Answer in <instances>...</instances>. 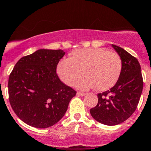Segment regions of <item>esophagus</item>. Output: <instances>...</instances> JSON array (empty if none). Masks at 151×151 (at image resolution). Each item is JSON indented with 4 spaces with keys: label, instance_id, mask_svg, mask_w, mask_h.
I'll use <instances>...</instances> for the list:
<instances>
[{
    "label": "esophagus",
    "instance_id": "obj_1",
    "mask_svg": "<svg viewBox=\"0 0 151 151\" xmlns=\"http://www.w3.org/2000/svg\"><path fill=\"white\" fill-rule=\"evenodd\" d=\"M77 95H78V96H84V95H86V94H85V93H84V92H78L77 93Z\"/></svg>",
    "mask_w": 151,
    "mask_h": 151
}]
</instances>
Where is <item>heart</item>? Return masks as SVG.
I'll return each instance as SVG.
<instances>
[{
	"label": "heart",
	"instance_id": "b5f03b06",
	"mask_svg": "<svg viewBox=\"0 0 151 151\" xmlns=\"http://www.w3.org/2000/svg\"><path fill=\"white\" fill-rule=\"evenodd\" d=\"M122 60L116 52L103 48L81 49L72 52L69 60H63L56 67L59 78L71 86L78 78L76 86L87 90L95 87L106 91L116 84L122 71Z\"/></svg>",
	"mask_w": 151,
	"mask_h": 151
}]
</instances>
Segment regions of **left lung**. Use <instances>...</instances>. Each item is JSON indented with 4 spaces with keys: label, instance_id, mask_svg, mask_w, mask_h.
Instances as JSON below:
<instances>
[{
    "label": "left lung",
    "instance_id": "left-lung-1",
    "mask_svg": "<svg viewBox=\"0 0 151 151\" xmlns=\"http://www.w3.org/2000/svg\"><path fill=\"white\" fill-rule=\"evenodd\" d=\"M111 46L122 60L121 74L110 90L98 94L99 102L90 109L93 118L107 126L120 124L133 115L143 87L141 67L137 59L122 48Z\"/></svg>",
    "mask_w": 151,
    "mask_h": 151
}]
</instances>
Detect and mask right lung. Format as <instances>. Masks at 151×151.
Segmentation results:
<instances>
[{
  "instance_id": "add662e5",
  "label": "right lung",
  "mask_w": 151,
  "mask_h": 151,
  "mask_svg": "<svg viewBox=\"0 0 151 151\" xmlns=\"http://www.w3.org/2000/svg\"><path fill=\"white\" fill-rule=\"evenodd\" d=\"M65 52L41 49L17 62L8 79L12 109L35 128L52 127L63 118L76 91L61 81L56 67Z\"/></svg>"
}]
</instances>
